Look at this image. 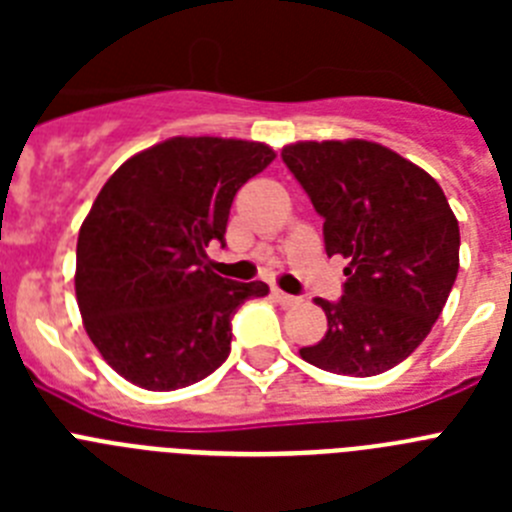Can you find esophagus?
<instances>
[{
    "label": "esophagus",
    "instance_id": "1",
    "mask_svg": "<svg viewBox=\"0 0 512 512\" xmlns=\"http://www.w3.org/2000/svg\"><path fill=\"white\" fill-rule=\"evenodd\" d=\"M271 295H274V300H277L279 305H284V307H292V305H297V302H300V297L287 295V292H282V289H271Z\"/></svg>",
    "mask_w": 512,
    "mask_h": 512
}]
</instances>
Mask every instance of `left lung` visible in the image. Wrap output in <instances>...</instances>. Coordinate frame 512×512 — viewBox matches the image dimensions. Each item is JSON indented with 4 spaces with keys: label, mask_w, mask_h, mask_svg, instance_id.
Returning <instances> with one entry per match:
<instances>
[{
    "label": "left lung",
    "mask_w": 512,
    "mask_h": 512,
    "mask_svg": "<svg viewBox=\"0 0 512 512\" xmlns=\"http://www.w3.org/2000/svg\"><path fill=\"white\" fill-rule=\"evenodd\" d=\"M282 161L323 217L325 253L348 259L343 295L315 300L328 333L307 364L374 377L431 333L459 271V223L431 174L369 140H307Z\"/></svg>",
    "instance_id": "8db88e82"
}]
</instances>
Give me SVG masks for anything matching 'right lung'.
Returning a JSON list of instances; mask_svg holds the SVG:
<instances>
[{"label": "right lung", "mask_w": 512, "mask_h": 512, "mask_svg": "<svg viewBox=\"0 0 512 512\" xmlns=\"http://www.w3.org/2000/svg\"><path fill=\"white\" fill-rule=\"evenodd\" d=\"M271 161L264 143L171 138L107 179L79 230L76 300L120 377L169 392L228 359L235 310L269 287L217 277L207 246H225L235 192Z\"/></svg>", "instance_id": "right-lung-1"}]
</instances>
